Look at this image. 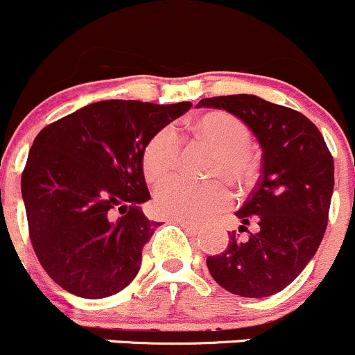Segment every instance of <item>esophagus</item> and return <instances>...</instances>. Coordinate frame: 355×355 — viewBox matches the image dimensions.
Returning a JSON list of instances; mask_svg holds the SVG:
<instances>
[{
	"label": "esophagus",
	"mask_w": 355,
	"mask_h": 355,
	"mask_svg": "<svg viewBox=\"0 0 355 355\" xmlns=\"http://www.w3.org/2000/svg\"><path fill=\"white\" fill-rule=\"evenodd\" d=\"M178 224H179V226L182 227V230L186 231V233H189V234H198V233H200V227H196V226H191V224H188V223H182V220H178Z\"/></svg>",
	"instance_id": "34e87169"
}]
</instances>
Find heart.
<instances>
[{
	"mask_svg": "<svg viewBox=\"0 0 355 355\" xmlns=\"http://www.w3.org/2000/svg\"><path fill=\"white\" fill-rule=\"evenodd\" d=\"M193 138L205 141L216 150V159L210 166L212 176L226 178L231 184L245 186L255 171L250 153L252 135L245 122L226 112H209L188 124ZM181 143L171 128L160 129L150 138L143 150V174L150 184H160L176 173ZM233 202V195L220 181L191 184L171 181L155 193V207L162 216L182 223L202 224L212 219Z\"/></svg>",
	"mask_w": 355,
	"mask_h": 355,
	"instance_id": "obj_1",
	"label": "heart"
}]
</instances>
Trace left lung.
Masks as SVG:
<instances>
[{
	"instance_id": "obj_1",
	"label": "left lung",
	"mask_w": 355,
	"mask_h": 355,
	"mask_svg": "<svg viewBox=\"0 0 355 355\" xmlns=\"http://www.w3.org/2000/svg\"><path fill=\"white\" fill-rule=\"evenodd\" d=\"M196 107L217 108L247 124L262 148V174L236 217L240 240L207 257L212 278L234 295H275L304 271L321 245L335 186V166L319 129L300 112L255 94L203 98ZM258 224L257 234L246 226Z\"/></svg>"
}]
</instances>
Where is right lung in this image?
<instances>
[{
    "label": "right lung",
    "mask_w": 355,
    "mask_h": 355,
    "mask_svg": "<svg viewBox=\"0 0 355 355\" xmlns=\"http://www.w3.org/2000/svg\"><path fill=\"white\" fill-rule=\"evenodd\" d=\"M189 108V101H96L36 136L22 198L34 252L63 290L105 298L138 275L143 247L159 226L141 210L150 200L143 150Z\"/></svg>",
    "instance_id": "add662e5"
}]
</instances>
